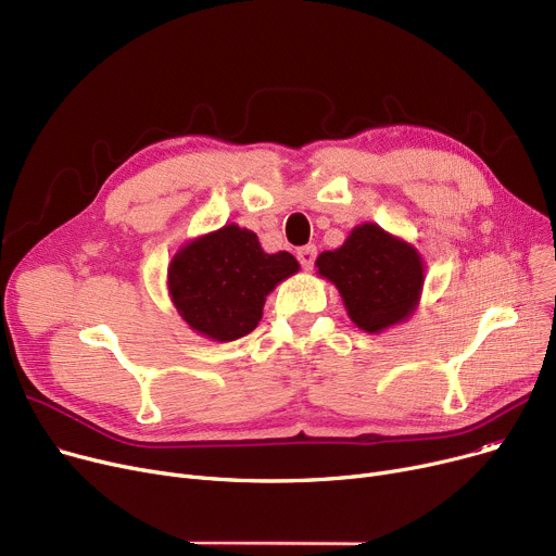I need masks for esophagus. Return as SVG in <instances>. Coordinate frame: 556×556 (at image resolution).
<instances>
[{"mask_svg": "<svg viewBox=\"0 0 556 556\" xmlns=\"http://www.w3.org/2000/svg\"><path fill=\"white\" fill-rule=\"evenodd\" d=\"M315 256H317V248H315V245H304V248L298 250V258H300L304 270H311V268H313Z\"/></svg>", "mask_w": 556, "mask_h": 556, "instance_id": "1", "label": "esophagus"}]
</instances>
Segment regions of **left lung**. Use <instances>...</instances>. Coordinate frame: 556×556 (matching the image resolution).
Wrapping results in <instances>:
<instances>
[{
	"instance_id": "left-lung-1",
	"label": "left lung",
	"mask_w": 556,
	"mask_h": 556,
	"mask_svg": "<svg viewBox=\"0 0 556 556\" xmlns=\"http://www.w3.org/2000/svg\"><path fill=\"white\" fill-rule=\"evenodd\" d=\"M315 268L338 288L349 319L365 333L410 319L426 279L419 250L376 223L354 227L340 248L317 256Z\"/></svg>"
}]
</instances>
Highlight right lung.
<instances>
[{
	"label": "right lung",
	"mask_w": 556,
	"mask_h": 556,
	"mask_svg": "<svg viewBox=\"0 0 556 556\" xmlns=\"http://www.w3.org/2000/svg\"><path fill=\"white\" fill-rule=\"evenodd\" d=\"M300 270L290 252H263L256 233L237 223L202 233L173 254L168 298L198 333L231 342L254 331L266 298Z\"/></svg>",
	"instance_id": "1"
}]
</instances>
